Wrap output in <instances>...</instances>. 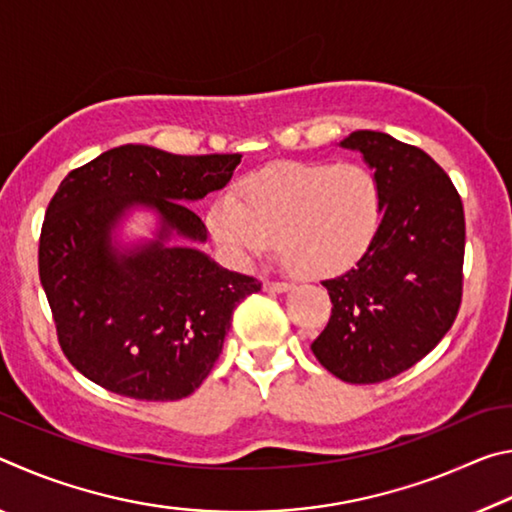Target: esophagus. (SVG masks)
<instances>
[{
  "mask_svg": "<svg viewBox=\"0 0 512 512\" xmlns=\"http://www.w3.org/2000/svg\"><path fill=\"white\" fill-rule=\"evenodd\" d=\"M264 291H273V293H284V291H291L293 284L289 282H273V280H264Z\"/></svg>",
  "mask_w": 512,
  "mask_h": 512,
  "instance_id": "1",
  "label": "esophagus"
}]
</instances>
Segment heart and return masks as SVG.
<instances>
[{
    "instance_id": "heart-1",
    "label": "heart",
    "mask_w": 512,
    "mask_h": 512,
    "mask_svg": "<svg viewBox=\"0 0 512 512\" xmlns=\"http://www.w3.org/2000/svg\"><path fill=\"white\" fill-rule=\"evenodd\" d=\"M379 187L354 162H275L241 180L207 212L216 246L235 266L266 255L273 241L291 273L323 277L366 253L379 223Z\"/></svg>"
}]
</instances>
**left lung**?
<instances>
[{"instance_id":"1","label":"left lung","mask_w":512,"mask_h":512,"mask_svg":"<svg viewBox=\"0 0 512 512\" xmlns=\"http://www.w3.org/2000/svg\"><path fill=\"white\" fill-rule=\"evenodd\" d=\"M341 146L375 171L381 223L354 268L323 282L332 316L311 352L348 384H377L427 357L454 325L465 214L452 180L418 146L377 131H354Z\"/></svg>"}]
</instances>
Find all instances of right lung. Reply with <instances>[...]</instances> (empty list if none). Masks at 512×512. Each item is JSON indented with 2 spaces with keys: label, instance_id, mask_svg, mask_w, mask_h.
I'll use <instances>...</instances> for the list:
<instances>
[{
  "label": "right lung",
  "instance_id": "add662e5",
  "mask_svg": "<svg viewBox=\"0 0 512 512\" xmlns=\"http://www.w3.org/2000/svg\"><path fill=\"white\" fill-rule=\"evenodd\" d=\"M239 162L126 144L67 173L42 223L38 268L60 348L81 375L146 402L183 400L210 375L232 311L262 284L169 239H207L185 203L223 189ZM133 204L159 212V239L119 251L111 230Z\"/></svg>",
  "mask_w": 512,
  "mask_h": 512
}]
</instances>
